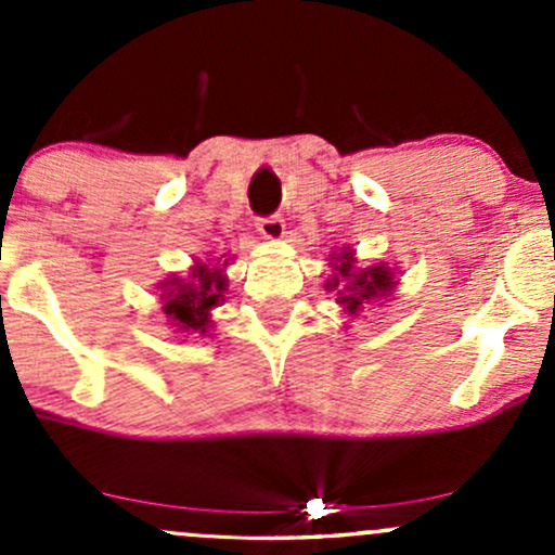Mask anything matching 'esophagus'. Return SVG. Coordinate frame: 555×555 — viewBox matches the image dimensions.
<instances>
[{
    "instance_id": "1",
    "label": "esophagus",
    "mask_w": 555,
    "mask_h": 555,
    "mask_svg": "<svg viewBox=\"0 0 555 555\" xmlns=\"http://www.w3.org/2000/svg\"><path fill=\"white\" fill-rule=\"evenodd\" d=\"M256 227L266 240H282L286 234V224L282 216H266V219H258Z\"/></svg>"
}]
</instances>
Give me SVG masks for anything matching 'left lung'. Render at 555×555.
I'll list each match as a JSON object with an SVG mask.
<instances>
[{
    "mask_svg": "<svg viewBox=\"0 0 555 555\" xmlns=\"http://www.w3.org/2000/svg\"><path fill=\"white\" fill-rule=\"evenodd\" d=\"M328 279L326 289L336 292V305L341 313L354 321L362 313L365 305L375 302V299H388L397 289V269L388 263H373V266H358V256L352 247H339L331 253L328 258Z\"/></svg>",
    "mask_w": 555,
    "mask_h": 555,
    "instance_id": "left-lung-1",
    "label": "left lung"
}]
</instances>
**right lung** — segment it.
<instances>
[{"mask_svg":"<svg viewBox=\"0 0 555 555\" xmlns=\"http://www.w3.org/2000/svg\"><path fill=\"white\" fill-rule=\"evenodd\" d=\"M193 260L188 273H171L156 284L162 297V313L167 318V326L180 336H211L214 310L224 305L227 292V258Z\"/></svg>","mask_w":555,"mask_h":555,"instance_id":"1","label":"right lung"}]
</instances>
